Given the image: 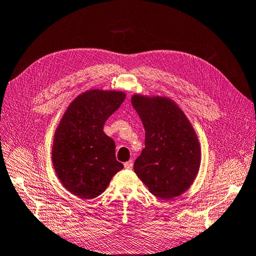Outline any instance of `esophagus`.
<instances>
[{
	"mask_svg": "<svg viewBox=\"0 0 256 256\" xmlns=\"http://www.w3.org/2000/svg\"><path fill=\"white\" fill-rule=\"evenodd\" d=\"M124 168H128V170H131L133 168V161H132V160H130V161L125 162L124 163Z\"/></svg>",
	"mask_w": 256,
	"mask_h": 256,
	"instance_id": "obj_1",
	"label": "esophagus"
}]
</instances>
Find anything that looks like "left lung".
Here are the masks:
<instances>
[{
	"instance_id": "left-lung-1",
	"label": "left lung",
	"mask_w": 256,
	"mask_h": 256,
	"mask_svg": "<svg viewBox=\"0 0 256 256\" xmlns=\"http://www.w3.org/2000/svg\"><path fill=\"white\" fill-rule=\"evenodd\" d=\"M132 104L145 128V148L135 160V173L155 196H178L193 183L201 163L191 123L168 98L134 95Z\"/></svg>"
}]
</instances>
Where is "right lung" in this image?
<instances>
[{"instance_id": "obj_1", "label": "right lung", "mask_w": 256, "mask_h": 256, "mask_svg": "<svg viewBox=\"0 0 256 256\" xmlns=\"http://www.w3.org/2000/svg\"><path fill=\"white\" fill-rule=\"evenodd\" d=\"M124 100L122 92H84L70 104L58 124L53 165L65 188L80 198L98 196L123 168L115 158V143L103 132V125Z\"/></svg>"}]
</instances>
